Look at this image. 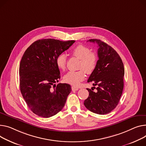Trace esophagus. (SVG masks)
<instances>
[{"label":"esophagus","instance_id":"esophagus-1","mask_svg":"<svg viewBox=\"0 0 146 146\" xmlns=\"http://www.w3.org/2000/svg\"><path fill=\"white\" fill-rule=\"evenodd\" d=\"M72 90L73 91H76V90H79V88H78V87H75V86H72Z\"/></svg>","mask_w":146,"mask_h":146}]
</instances>
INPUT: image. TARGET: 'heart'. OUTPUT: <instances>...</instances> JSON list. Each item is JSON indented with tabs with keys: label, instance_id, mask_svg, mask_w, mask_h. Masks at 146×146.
Listing matches in <instances>:
<instances>
[{
	"label": "heart",
	"instance_id": "b5f03b06",
	"mask_svg": "<svg viewBox=\"0 0 146 146\" xmlns=\"http://www.w3.org/2000/svg\"><path fill=\"white\" fill-rule=\"evenodd\" d=\"M72 54L80 59L77 72H69L64 76V80L74 86H77L85 78V72L91 74L96 69L98 57L95 53L91 52L90 48L86 46L79 44L72 50ZM67 58L65 54L62 53L57 57L56 64L59 69L64 70L66 67Z\"/></svg>",
	"mask_w": 146,
	"mask_h": 146
}]
</instances>
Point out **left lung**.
I'll use <instances>...</instances> for the list:
<instances>
[{"instance_id": "obj_1", "label": "left lung", "mask_w": 146, "mask_h": 146, "mask_svg": "<svg viewBox=\"0 0 146 146\" xmlns=\"http://www.w3.org/2000/svg\"><path fill=\"white\" fill-rule=\"evenodd\" d=\"M88 41L96 43L99 47L98 63L87 80L93 82V85L98 87L95 92L93 89H87L89 95L84 104L93 113L106 114L115 108L120 99L124 87V65L119 54L110 46L100 40Z\"/></svg>"}]
</instances>
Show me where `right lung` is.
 Here are the masks:
<instances>
[{
    "label": "right lung",
    "mask_w": 146,
    "mask_h": 146,
    "mask_svg": "<svg viewBox=\"0 0 146 146\" xmlns=\"http://www.w3.org/2000/svg\"><path fill=\"white\" fill-rule=\"evenodd\" d=\"M74 42L38 40L24 53L19 66L20 89L29 109L36 115L48 118L63 108L72 88L66 83L55 85L60 78L56 59ZM52 85L55 87L53 90Z\"/></svg>",
    "instance_id": "add662e5"
}]
</instances>
